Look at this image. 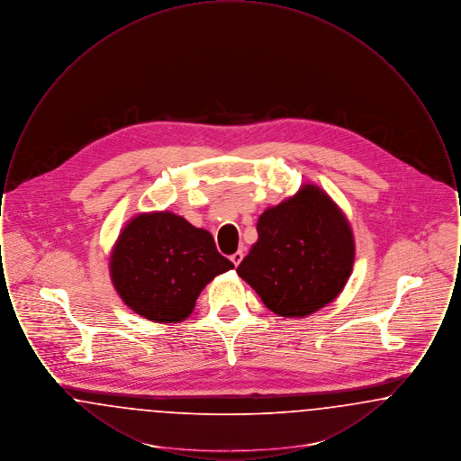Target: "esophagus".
Wrapping results in <instances>:
<instances>
[{"instance_id": "34e87169", "label": "esophagus", "mask_w": 461, "mask_h": 461, "mask_svg": "<svg viewBox=\"0 0 461 461\" xmlns=\"http://www.w3.org/2000/svg\"><path fill=\"white\" fill-rule=\"evenodd\" d=\"M230 259H231V263L235 264V266H239V264L241 263V259H243V252H241V250L235 252Z\"/></svg>"}]
</instances>
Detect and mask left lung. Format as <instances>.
<instances>
[{
  "instance_id": "8db88e82",
  "label": "left lung",
  "mask_w": 461,
  "mask_h": 461,
  "mask_svg": "<svg viewBox=\"0 0 461 461\" xmlns=\"http://www.w3.org/2000/svg\"><path fill=\"white\" fill-rule=\"evenodd\" d=\"M258 237L237 273L280 316L301 318L327 306L349 280L351 226L318 186L306 185L264 211Z\"/></svg>"
}]
</instances>
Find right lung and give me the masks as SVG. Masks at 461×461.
Segmentation results:
<instances>
[{
  "mask_svg": "<svg viewBox=\"0 0 461 461\" xmlns=\"http://www.w3.org/2000/svg\"><path fill=\"white\" fill-rule=\"evenodd\" d=\"M233 267L209 231L171 212L131 220L110 259L112 282L121 299L158 323L190 316L202 288Z\"/></svg>",
  "mask_w": 461,
  "mask_h": 461,
  "instance_id": "right-lung-1",
  "label": "right lung"
}]
</instances>
